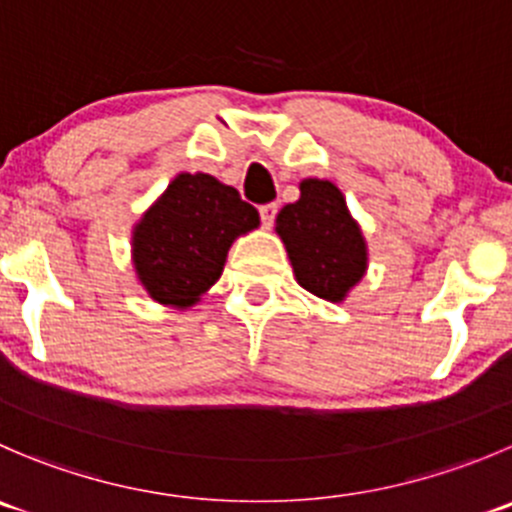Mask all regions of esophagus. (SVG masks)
I'll return each mask as SVG.
<instances>
[{"instance_id": "obj_1", "label": "esophagus", "mask_w": 512, "mask_h": 512, "mask_svg": "<svg viewBox=\"0 0 512 512\" xmlns=\"http://www.w3.org/2000/svg\"><path fill=\"white\" fill-rule=\"evenodd\" d=\"M275 215H277V205H262L260 207V220L265 227H272V222H275Z\"/></svg>"}]
</instances>
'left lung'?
Here are the masks:
<instances>
[{
    "instance_id": "1",
    "label": "left lung",
    "mask_w": 512,
    "mask_h": 512,
    "mask_svg": "<svg viewBox=\"0 0 512 512\" xmlns=\"http://www.w3.org/2000/svg\"><path fill=\"white\" fill-rule=\"evenodd\" d=\"M275 222L297 282L322 300H345L365 275L367 245L342 192L327 180H302L300 200Z\"/></svg>"
}]
</instances>
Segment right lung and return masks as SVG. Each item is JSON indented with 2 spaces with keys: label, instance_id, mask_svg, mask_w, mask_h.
<instances>
[{
  "label": "right lung",
  "instance_id": "1",
  "mask_svg": "<svg viewBox=\"0 0 512 512\" xmlns=\"http://www.w3.org/2000/svg\"><path fill=\"white\" fill-rule=\"evenodd\" d=\"M260 225L240 192L205 172H182L132 232V262L147 295L185 310L220 280L227 250Z\"/></svg>",
  "mask_w": 512,
  "mask_h": 512
}]
</instances>
